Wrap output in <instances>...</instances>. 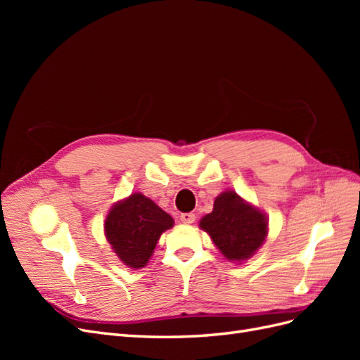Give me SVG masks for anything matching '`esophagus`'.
Masks as SVG:
<instances>
[{"instance_id": "esophagus-1", "label": "esophagus", "mask_w": 360, "mask_h": 360, "mask_svg": "<svg viewBox=\"0 0 360 360\" xmlns=\"http://www.w3.org/2000/svg\"><path fill=\"white\" fill-rule=\"evenodd\" d=\"M180 221H181L183 224H193L195 214H193V213H181V214H180Z\"/></svg>"}]
</instances>
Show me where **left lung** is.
<instances>
[{
	"instance_id": "8db88e82",
	"label": "left lung",
	"mask_w": 360,
	"mask_h": 360,
	"mask_svg": "<svg viewBox=\"0 0 360 360\" xmlns=\"http://www.w3.org/2000/svg\"><path fill=\"white\" fill-rule=\"evenodd\" d=\"M200 226L224 257L237 261L248 259L267 236L264 214L230 191L214 200L213 212L202 217Z\"/></svg>"
}]
</instances>
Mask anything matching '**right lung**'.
<instances>
[{
  "label": "right lung",
  "instance_id": "add662e5",
  "mask_svg": "<svg viewBox=\"0 0 360 360\" xmlns=\"http://www.w3.org/2000/svg\"><path fill=\"white\" fill-rule=\"evenodd\" d=\"M172 225L168 213L144 195L134 193L112 207L105 221V234L118 258L139 269L147 264L160 234Z\"/></svg>",
  "mask_w": 360,
  "mask_h": 360
}]
</instances>
